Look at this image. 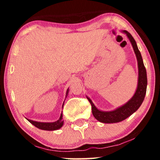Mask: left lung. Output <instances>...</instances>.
<instances>
[{"instance_id":"8db88e82","label":"left lung","mask_w":160,"mask_h":160,"mask_svg":"<svg viewBox=\"0 0 160 160\" xmlns=\"http://www.w3.org/2000/svg\"><path fill=\"white\" fill-rule=\"evenodd\" d=\"M122 32L126 34L128 40L131 42L137 58L138 68V80L137 89L132 98L130 99L127 103L117 108L114 111H100L94 105L91 99L87 97L88 100L92 105V112L94 117L99 122H104V123H114V122H119L126 120L127 117L135 113L140 108L144 99L145 94H146L147 85H148L147 71L144 65L141 52L138 48L136 42L133 37L131 35V34L125 30L122 31Z\"/></svg>"}]
</instances>
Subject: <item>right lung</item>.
<instances>
[{"label": "right lung", "mask_w": 160, "mask_h": 160, "mask_svg": "<svg viewBox=\"0 0 160 160\" xmlns=\"http://www.w3.org/2000/svg\"><path fill=\"white\" fill-rule=\"evenodd\" d=\"M68 89L67 92H66V95H68ZM64 103H65V102H64ZM64 103L62 104V108H63ZM27 120H28L32 125H34L35 127L40 128V129L48 130V131H52V130L58 129V128H61L64 124V121L62 120V113H61L60 118L57 121H56V122H37V121L28 120V119H27Z\"/></svg>", "instance_id": "obj_1"}]
</instances>
